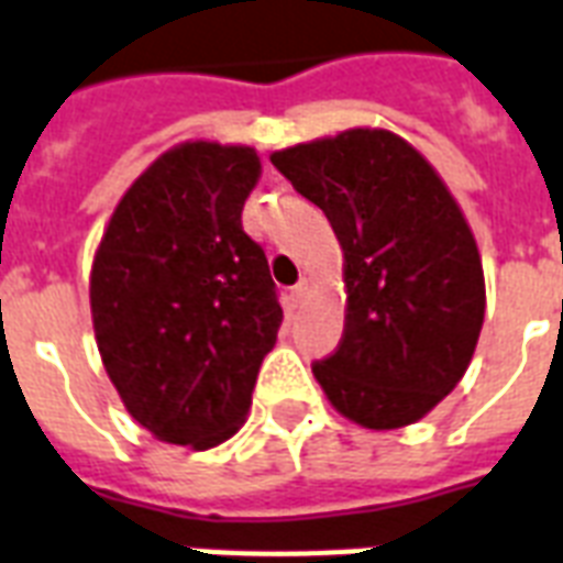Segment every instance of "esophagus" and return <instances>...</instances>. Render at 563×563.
Returning <instances> with one entry per match:
<instances>
[{
	"instance_id": "obj_1",
	"label": "esophagus",
	"mask_w": 563,
	"mask_h": 563,
	"mask_svg": "<svg viewBox=\"0 0 563 563\" xmlns=\"http://www.w3.org/2000/svg\"><path fill=\"white\" fill-rule=\"evenodd\" d=\"M306 297H308V282H299L297 287H290V302H294V306H299Z\"/></svg>"
}]
</instances>
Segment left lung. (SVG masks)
Returning <instances> with one entry per match:
<instances>
[{
	"instance_id": "obj_1",
	"label": "left lung",
	"mask_w": 563,
	"mask_h": 563,
	"mask_svg": "<svg viewBox=\"0 0 563 563\" xmlns=\"http://www.w3.org/2000/svg\"><path fill=\"white\" fill-rule=\"evenodd\" d=\"M269 159L344 252V335L311 365L314 379L358 427L416 424L463 379L484 327V266L463 210L437 168L379 126Z\"/></svg>"
}]
</instances>
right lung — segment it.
I'll return each mask as SVG.
<instances>
[{"label":"right lung","instance_id":"1","mask_svg":"<svg viewBox=\"0 0 563 563\" xmlns=\"http://www.w3.org/2000/svg\"><path fill=\"white\" fill-rule=\"evenodd\" d=\"M261 177L249 145L180 142L133 180L91 264L100 358L151 437L196 451L246 421L282 306L240 213Z\"/></svg>","mask_w":563,"mask_h":563}]
</instances>
